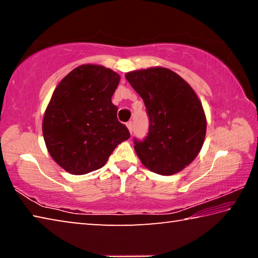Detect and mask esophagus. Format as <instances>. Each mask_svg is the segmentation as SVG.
I'll return each instance as SVG.
<instances>
[{"mask_svg": "<svg viewBox=\"0 0 258 258\" xmlns=\"http://www.w3.org/2000/svg\"><path fill=\"white\" fill-rule=\"evenodd\" d=\"M126 125H127V128H128L130 132L132 133L133 132V121H128V123Z\"/></svg>", "mask_w": 258, "mask_h": 258, "instance_id": "1", "label": "esophagus"}]
</instances>
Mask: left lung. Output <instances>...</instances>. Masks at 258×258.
Returning <instances> with one entry per match:
<instances>
[{
	"instance_id": "left-lung-1",
	"label": "left lung",
	"mask_w": 258,
	"mask_h": 258,
	"mask_svg": "<svg viewBox=\"0 0 258 258\" xmlns=\"http://www.w3.org/2000/svg\"><path fill=\"white\" fill-rule=\"evenodd\" d=\"M142 98L149 117L143 140L134 138L140 160L151 172L172 175L199 154L206 134V117L191 86L167 68H149L125 75Z\"/></svg>"
}]
</instances>
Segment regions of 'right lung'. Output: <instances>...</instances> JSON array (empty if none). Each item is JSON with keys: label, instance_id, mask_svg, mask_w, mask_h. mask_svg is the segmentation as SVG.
Segmentation results:
<instances>
[{"label": "right lung", "instance_id": "1", "mask_svg": "<svg viewBox=\"0 0 258 258\" xmlns=\"http://www.w3.org/2000/svg\"><path fill=\"white\" fill-rule=\"evenodd\" d=\"M120 76L111 69L83 64L56 86L43 119L50 155L76 175L101 168L131 134L117 118L111 97Z\"/></svg>", "mask_w": 258, "mask_h": 258}]
</instances>
